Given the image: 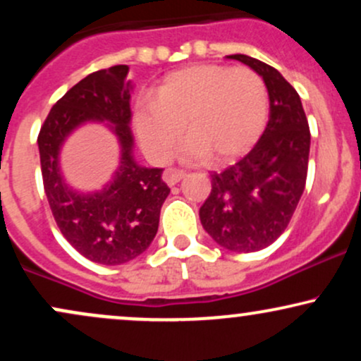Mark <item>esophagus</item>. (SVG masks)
Segmentation results:
<instances>
[{
	"label": "esophagus",
	"mask_w": 361,
	"mask_h": 361,
	"mask_svg": "<svg viewBox=\"0 0 361 361\" xmlns=\"http://www.w3.org/2000/svg\"><path fill=\"white\" fill-rule=\"evenodd\" d=\"M185 176H186V173L180 171V169H168V171L164 173V181H166L169 186H173V185H176L178 181L183 180Z\"/></svg>",
	"instance_id": "esophagus-1"
}]
</instances>
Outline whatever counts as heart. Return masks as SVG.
I'll return each mask as SVG.
<instances>
[{"mask_svg": "<svg viewBox=\"0 0 361 361\" xmlns=\"http://www.w3.org/2000/svg\"><path fill=\"white\" fill-rule=\"evenodd\" d=\"M270 117V97L259 74L247 68L195 64L168 74L156 98L134 106V128L152 163L166 164L183 137L186 163L229 164L258 144Z\"/></svg>", "mask_w": 361, "mask_h": 361, "instance_id": "heart-1", "label": "heart"}]
</instances>
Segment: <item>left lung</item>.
Wrapping results in <instances>:
<instances>
[{
    "instance_id": "left-lung-1",
    "label": "left lung",
    "mask_w": 361,
    "mask_h": 361,
    "mask_svg": "<svg viewBox=\"0 0 361 361\" xmlns=\"http://www.w3.org/2000/svg\"><path fill=\"white\" fill-rule=\"evenodd\" d=\"M263 78L270 118L241 161L214 173L212 192L200 207V222L219 246L234 252L268 247L287 229L307 180L310 132L299 93L271 66L234 54Z\"/></svg>"
}]
</instances>
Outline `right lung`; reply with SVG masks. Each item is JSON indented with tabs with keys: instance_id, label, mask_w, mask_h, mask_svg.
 <instances>
[{
	"instance_id": "add662e5",
	"label": "right lung",
	"mask_w": 361,
	"mask_h": 361,
	"mask_svg": "<svg viewBox=\"0 0 361 361\" xmlns=\"http://www.w3.org/2000/svg\"><path fill=\"white\" fill-rule=\"evenodd\" d=\"M127 74L123 64L88 74L52 106L37 139L44 190L57 227L80 255L105 267L128 263L147 250L169 195L163 169L144 168L134 159ZM88 121L105 123L114 132L121 163L102 190L85 194L65 183L59 154L65 139Z\"/></svg>"
}]
</instances>
